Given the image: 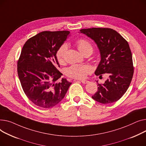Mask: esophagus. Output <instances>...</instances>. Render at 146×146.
Listing matches in <instances>:
<instances>
[{
	"label": "esophagus",
	"instance_id": "obj_1",
	"mask_svg": "<svg viewBox=\"0 0 146 146\" xmlns=\"http://www.w3.org/2000/svg\"><path fill=\"white\" fill-rule=\"evenodd\" d=\"M81 82L82 84H87V83L89 82V81H87V80H82V81H81Z\"/></svg>",
	"mask_w": 146,
	"mask_h": 146
}]
</instances>
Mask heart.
Returning <instances> with one entry per match:
<instances>
[{"label":"heart","instance_id":"obj_1","mask_svg":"<svg viewBox=\"0 0 146 146\" xmlns=\"http://www.w3.org/2000/svg\"><path fill=\"white\" fill-rule=\"evenodd\" d=\"M77 47L82 54H90L93 52V46L91 43L88 40L81 39L76 42ZM68 49V44L64 43L59 47L56 52V58L59 63L64 62L65 54ZM91 68L87 65L74 64L66 68L65 70V74L66 76L75 79H83L87 75L91 73Z\"/></svg>","mask_w":146,"mask_h":146}]
</instances>
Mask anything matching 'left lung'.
Listing matches in <instances>:
<instances>
[{"mask_svg":"<svg viewBox=\"0 0 146 146\" xmlns=\"http://www.w3.org/2000/svg\"><path fill=\"white\" fill-rule=\"evenodd\" d=\"M80 31L95 41L100 50L101 61L95 74L106 73L108 76L104 84L97 81L98 91L92 98L104 104L117 101L129 87L134 74L129 45L120 34L111 28H92Z\"/></svg>","mask_w":146,"mask_h":146,"instance_id":"1","label":"left lung"}]
</instances>
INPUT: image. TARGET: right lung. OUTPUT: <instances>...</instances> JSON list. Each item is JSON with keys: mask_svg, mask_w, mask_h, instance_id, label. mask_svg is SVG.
I'll return each instance as SVG.
<instances>
[{"mask_svg": "<svg viewBox=\"0 0 146 146\" xmlns=\"http://www.w3.org/2000/svg\"><path fill=\"white\" fill-rule=\"evenodd\" d=\"M70 31H44L24 44L18 61V74L22 89L34 104L52 108L65 97L71 82L62 78L58 71L56 52L66 39Z\"/></svg>", "mask_w": 146, "mask_h": 146, "instance_id": "obj_1", "label": "right lung"}]
</instances>
